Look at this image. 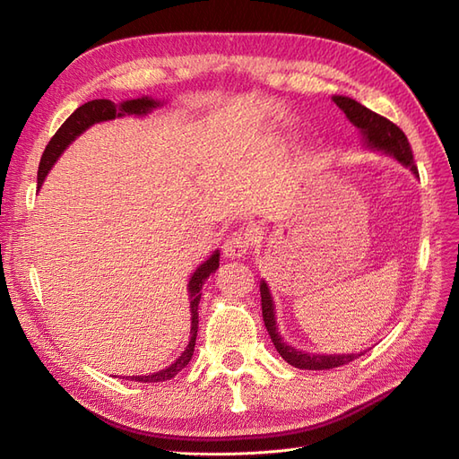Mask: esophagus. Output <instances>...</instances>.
Segmentation results:
<instances>
[{
	"label": "esophagus",
	"instance_id": "34e87169",
	"mask_svg": "<svg viewBox=\"0 0 459 459\" xmlns=\"http://www.w3.org/2000/svg\"><path fill=\"white\" fill-rule=\"evenodd\" d=\"M251 241H253V238L248 230L233 231L228 238V241L224 243V256L231 258V260L245 256L248 253V247H251Z\"/></svg>",
	"mask_w": 459,
	"mask_h": 459
}]
</instances>
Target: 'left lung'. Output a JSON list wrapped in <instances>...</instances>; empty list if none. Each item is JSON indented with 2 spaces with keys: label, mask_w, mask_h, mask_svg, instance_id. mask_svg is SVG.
Segmentation results:
<instances>
[{
  "label": "left lung",
  "mask_w": 459,
  "mask_h": 459,
  "mask_svg": "<svg viewBox=\"0 0 459 459\" xmlns=\"http://www.w3.org/2000/svg\"><path fill=\"white\" fill-rule=\"evenodd\" d=\"M333 101L337 103V107L342 110L354 126L362 132V135L366 137V143L371 149H377L386 152V155H393L396 160H400L404 166L415 174L420 176L418 166L413 162V152L410 147V142L406 134L402 132L394 122H391L388 118L373 113L368 107H364L362 103H358L351 97L344 95H335ZM260 297H262V317H264V325L268 329V335L275 346V351L281 354V358L285 359L287 364L295 366L299 369H333V368H341L344 364L352 362L358 356H362L364 352L359 354H335V356H324V354H307L302 351L293 349L287 342L281 341L280 333H277V325H275V312H273V300L270 295V289L266 283H260Z\"/></svg>",
  "instance_id": "1"
}]
</instances>
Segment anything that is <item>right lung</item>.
<instances>
[{
  "mask_svg": "<svg viewBox=\"0 0 459 459\" xmlns=\"http://www.w3.org/2000/svg\"><path fill=\"white\" fill-rule=\"evenodd\" d=\"M159 103L155 100H149V97H142V100H130L124 101L120 105L108 101V100H93L88 101L82 107H78L74 113L68 117L63 126L57 130L51 137V142L48 143L44 155H41L39 160V170H38V189L44 184V179L53 166V162L59 159L61 152L68 147V143L74 142V137H78L86 128H90L95 122H103V120H113L117 117L124 115H145L151 108H155ZM220 266V253L216 251L211 258H208L204 264L195 270V273L191 275L189 281V300H191V339L187 349L182 352L172 366L166 369H160L152 375H135L132 381H140V383H160V381H169L182 371L193 356V351H195V341H197V329H199V300H201V289L204 281L208 280V275L214 273Z\"/></svg>",
  "mask_w": 459,
  "mask_h": 459,
  "instance_id": "1",
  "label": "right lung"
}]
</instances>
